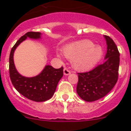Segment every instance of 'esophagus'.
<instances>
[{"mask_svg":"<svg viewBox=\"0 0 131 131\" xmlns=\"http://www.w3.org/2000/svg\"><path fill=\"white\" fill-rule=\"evenodd\" d=\"M63 73H64V75H68L71 73V72H70V70H68L67 68H64V69H63Z\"/></svg>","mask_w":131,"mask_h":131,"instance_id":"esophagus-1","label":"esophagus"}]
</instances>
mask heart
Listing matches in <instances>:
<instances>
[{"instance_id": "obj_1", "label": "heart", "mask_w": 131, "mask_h": 131, "mask_svg": "<svg viewBox=\"0 0 131 131\" xmlns=\"http://www.w3.org/2000/svg\"><path fill=\"white\" fill-rule=\"evenodd\" d=\"M64 57L71 60L72 67L77 70H86L94 67L101 59L103 50L89 40H83L67 45L63 48ZM57 56L60 55L57 53Z\"/></svg>"}]
</instances>
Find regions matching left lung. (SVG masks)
Returning a JSON list of instances; mask_svg holds the SVG:
<instances>
[{"label":"left lung","instance_id":"left-lung-1","mask_svg":"<svg viewBox=\"0 0 131 131\" xmlns=\"http://www.w3.org/2000/svg\"><path fill=\"white\" fill-rule=\"evenodd\" d=\"M107 53L104 63L91 71L80 73L77 92L81 99L93 102L105 97L117 82L119 67V52L114 41L104 35Z\"/></svg>","mask_w":131,"mask_h":131}]
</instances>
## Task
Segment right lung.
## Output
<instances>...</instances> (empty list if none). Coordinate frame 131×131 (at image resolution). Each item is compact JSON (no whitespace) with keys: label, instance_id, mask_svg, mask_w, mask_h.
Instances as JSON below:
<instances>
[{"label":"right lung","instance_id":"right-lung-1","mask_svg":"<svg viewBox=\"0 0 131 131\" xmlns=\"http://www.w3.org/2000/svg\"><path fill=\"white\" fill-rule=\"evenodd\" d=\"M39 32H28L16 42L10 51L9 56V74L12 85L20 94L35 102H45L53 97L59 81L63 75V68L55 69L46 65L42 71L35 77L23 76L17 71L14 61V54L17 46L27 38L40 39Z\"/></svg>","mask_w":131,"mask_h":131}]
</instances>
